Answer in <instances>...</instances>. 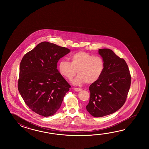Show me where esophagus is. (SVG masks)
<instances>
[{
  "instance_id": "obj_1",
  "label": "esophagus",
  "mask_w": 149,
  "mask_h": 149,
  "mask_svg": "<svg viewBox=\"0 0 149 149\" xmlns=\"http://www.w3.org/2000/svg\"><path fill=\"white\" fill-rule=\"evenodd\" d=\"M73 89L77 92H79V91H81L82 90V89L80 88H74Z\"/></svg>"
}]
</instances>
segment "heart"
<instances>
[{
    "instance_id": "b5f03b06",
    "label": "heart",
    "mask_w": 149,
    "mask_h": 149,
    "mask_svg": "<svg viewBox=\"0 0 149 149\" xmlns=\"http://www.w3.org/2000/svg\"><path fill=\"white\" fill-rule=\"evenodd\" d=\"M69 58L70 62L61 61L58 69L61 74L68 79H72L77 72L78 76L73 80L74 84L95 82L104 71V62L100 56H94L85 52H78L72 54Z\"/></svg>"
}]
</instances>
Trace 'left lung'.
<instances>
[{"label":"left lung","instance_id":"1","mask_svg":"<svg viewBox=\"0 0 149 149\" xmlns=\"http://www.w3.org/2000/svg\"><path fill=\"white\" fill-rule=\"evenodd\" d=\"M98 53L104 62V69L99 79L89 87L90 98L86 109L95 117L112 114L126 101L131 76L126 61L113 51L103 48Z\"/></svg>","mask_w":149,"mask_h":149}]
</instances>
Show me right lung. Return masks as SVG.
<instances>
[{"instance_id": "right-lung-1", "label": "right lung", "mask_w": 149, "mask_h": 149, "mask_svg": "<svg viewBox=\"0 0 149 149\" xmlns=\"http://www.w3.org/2000/svg\"><path fill=\"white\" fill-rule=\"evenodd\" d=\"M70 51L44 41L23 57L18 89L25 104L35 113L47 117L60 108L71 86L58 72L57 63Z\"/></svg>"}]
</instances>
